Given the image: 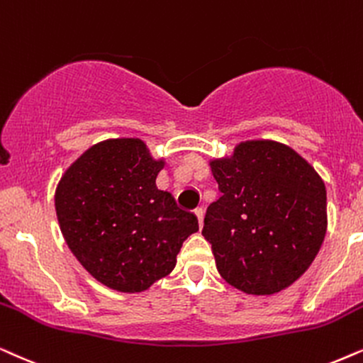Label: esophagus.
<instances>
[{"mask_svg":"<svg viewBox=\"0 0 363 363\" xmlns=\"http://www.w3.org/2000/svg\"><path fill=\"white\" fill-rule=\"evenodd\" d=\"M196 217H197V220H199V227L204 225V209H202V207L196 209Z\"/></svg>","mask_w":363,"mask_h":363,"instance_id":"34e87169","label":"esophagus"}]
</instances>
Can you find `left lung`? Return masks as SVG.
Instances as JSON below:
<instances>
[{
    "mask_svg": "<svg viewBox=\"0 0 363 363\" xmlns=\"http://www.w3.org/2000/svg\"><path fill=\"white\" fill-rule=\"evenodd\" d=\"M222 196L207 207L202 235L220 277L250 296L292 286L327 232V192L315 169L287 144L242 141L211 159Z\"/></svg>",
    "mask_w": 363,
    "mask_h": 363,
    "instance_id": "left-lung-1",
    "label": "left lung"
}]
</instances>
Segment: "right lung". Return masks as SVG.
I'll use <instances>...</instances> for the list:
<instances>
[{
    "label": "right lung",
    "mask_w": 363,
    "mask_h": 363,
    "mask_svg": "<svg viewBox=\"0 0 363 363\" xmlns=\"http://www.w3.org/2000/svg\"><path fill=\"white\" fill-rule=\"evenodd\" d=\"M166 166L139 138L106 139L81 154L57 182L62 238L81 265L118 292H144L176 267L197 217L157 189Z\"/></svg>",
    "instance_id": "1"
}]
</instances>
